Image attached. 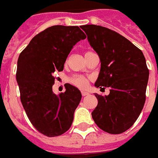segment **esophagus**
I'll use <instances>...</instances> for the list:
<instances>
[{
	"instance_id": "34e87169",
	"label": "esophagus",
	"mask_w": 158,
	"mask_h": 158,
	"mask_svg": "<svg viewBox=\"0 0 158 158\" xmlns=\"http://www.w3.org/2000/svg\"><path fill=\"white\" fill-rule=\"evenodd\" d=\"M81 94H82V96H86V95H88V94H89V93H88V92L86 91H81Z\"/></svg>"
}]
</instances>
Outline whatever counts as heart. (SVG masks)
I'll return each instance as SVG.
<instances>
[{
    "label": "heart",
    "instance_id": "b5f03b06",
    "mask_svg": "<svg viewBox=\"0 0 158 158\" xmlns=\"http://www.w3.org/2000/svg\"><path fill=\"white\" fill-rule=\"evenodd\" d=\"M69 81L71 84L80 89H85L89 84V78L82 75H74L69 78Z\"/></svg>",
    "mask_w": 158,
    "mask_h": 158
}]
</instances>
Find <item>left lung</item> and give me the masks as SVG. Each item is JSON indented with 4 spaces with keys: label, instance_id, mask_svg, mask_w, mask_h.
I'll return each instance as SVG.
<instances>
[{
    "label": "left lung",
    "instance_id": "left-lung-1",
    "mask_svg": "<svg viewBox=\"0 0 158 158\" xmlns=\"http://www.w3.org/2000/svg\"><path fill=\"white\" fill-rule=\"evenodd\" d=\"M81 27L100 59V72L94 85L110 89L108 95L94 94L98 105L92 118L105 132L123 133L135 122L146 99L149 71L143 52L109 28L93 24Z\"/></svg>",
    "mask_w": 158,
    "mask_h": 158
}]
</instances>
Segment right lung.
Wrapping results in <instances>:
<instances>
[{
    "label": "right lung",
    "mask_w": 158,
    "mask_h": 158,
    "mask_svg": "<svg viewBox=\"0 0 158 158\" xmlns=\"http://www.w3.org/2000/svg\"><path fill=\"white\" fill-rule=\"evenodd\" d=\"M85 37L77 26L55 25L34 36L19 56L16 80L21 103L32 126L44 135H61L71 127L81 94L70 84L65 92L54 94L53 74L64 70L73 45Z\"/></svg>",
    "instance_id": "1"
}]
</instances>
